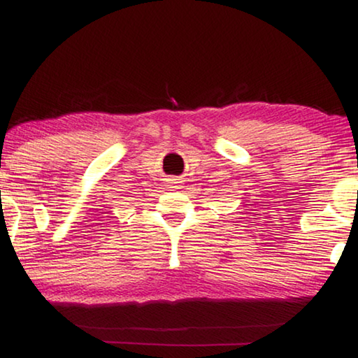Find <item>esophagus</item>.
I'll return each mask as SVG.
<instances>
[{
    "mask_svg": "<svg viewBox=\"0 0 358 358\" xmlns=\"http://www.w3.org/2000/svg\"><path fill=\"white\" fill-rule=\"evenodd\" d=\"M177 183H180V181H177V180H171V187H177Z\"/></svg>",
    "mask_w": 358,
    "mask_h": 358,
    "instance_id": "obj_1",
    "label": "esophagus"
}]
</instances>
